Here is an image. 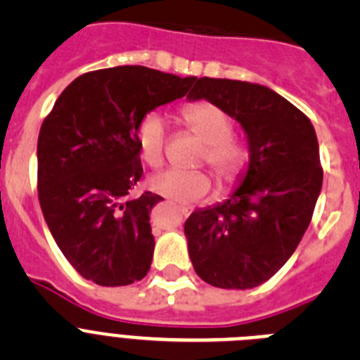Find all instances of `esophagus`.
<instances>
[{"label":"esophagus","instance_id":"34e87169","mask_svg":"<svg viewBox=\"0 0 360 360\" xmlns=\"http://www.w3.org/2000/svg\"><path fill=\"white\" fill-rule=\"evenodd\" d=\"M178 209V212H180V216H182V218H187V216H189V209L187 207H176Z\"/></svg>","mask_w":360,"mask_h":360}]
</instances>
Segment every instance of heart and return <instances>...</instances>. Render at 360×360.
Masks as SVG:
<instances>
[{
    "label": "heart",
    "instance_id": "1",
    "mask_svg": "<svg viewBox=\"0 0 360 360\" xmlns=\"http://www.w3.org/2000/svg\"><path fill=\"white\" fill-rule=\"evenodd\" d=\"M180 117L187 128L205 142L200 153V162H205L211 167L219 186H232L243 171L247 151L231 136L232 120L227 111L202 101L184 106ZM165 141V120L155 111L146 113L136 126V144L142 160L153 169L164 164ZM149 186L155 193L174 202H198L211 191V178L205 171L171 169L151 178Z\"/></svg>",
    "mask_w": 360,
    "mask_h": 360
}]
</instances>
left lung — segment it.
Returning a JSON list of instances; mask_svg holds the SVG:
<instances>
[{
	"label": "left lung",
	"instance_id": "1",
	"mask_svg": "<svg viewBox=\"0 0 360 360\" xmlns=\"http://www.w3.org/2000/svg\"><path fill=\"white\" fill-rule=\"evenodd\" d=\"M189 98L224 108L243 126L250 162L231 198L198 209L184 231L195 272L218 288H254L288 262L323 186L316 129L303 111L262 84L202 77Z\"/></svg>",
	"mask_w": 360,
	"mask_h": 360
}]
</instances>
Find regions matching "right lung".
Instances as JSON below:
<instances>
[{
	"instance_id": "1",
	"label": "right lung",
	"mask_w": 360,
	"mask_h": 360,
	"mask_svg": "<svg viewBox=\"0 0 360 360\" xmlns=\"http://www.w3.org/2000/svg\"><path fill=\"white\" fill-rule=\"evenodd\" d=\"M196 77L146 66L82 73L65 88L37 139V195L57 247L82 278L124 287L149 272V211L162 196L131 189L142 176L136 126L182 98Z\"/></svg>"
}]
</instances>
